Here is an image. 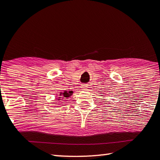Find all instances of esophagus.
<instances>
[{
    "label": "esophagus",
    "instance_id": "34e87169",
    "mask_svg": "<svg viewBox=\"0 0 160 160\" xmlns=\"http://www.w3.org/2000/svg\"><path fill=\"white\" fill-rule=\"evenodd\" d=\"M81 88H82L83 90H85V89H87V88H88V86H87V85H82V86H81Z\"/></svg>",
    "mask_w": 160,
    "mask_h": 160
}]
</instances>
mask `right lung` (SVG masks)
<instances>
[{"label": "right lung", "instance_id": "add662e5", "mask_svg": "<svg viewBox=\"0 0 160 160\" xmlns=\"http://www.w3.org/2000/svg\"><path fill=\"white\" fill-rule=\"evenodd\" d=\"M72 93H73L72 91H66L65 90V91H63V92H60L59 96H58V97H56L58 98L57 99L58 101H62V99H63V98H67L71 97V96L72 94Z\"/></svg>", "mask_w": 160, "mask_h": 160}]
</instances>
